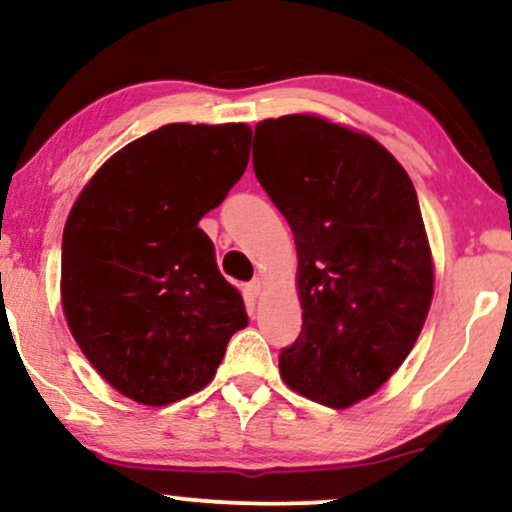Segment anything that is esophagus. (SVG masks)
Instances as JSON below:
<instances>
[{"instance_id": "1", "label": "esophagus", "mask_w": 512, "mask_h": 512, "mask_svg": "<svg viewBox=\"0 0 512 512\" xmlns=\"http://www.w3.org/2000/svg\"><path fill=\"white\" fill-rule=\"evenodd\" d=\"M263 287H265V282L261 280V277H256V280L249 282L247 289H249L251 296H258V294H261V291H263Z\"/></svg>"}]
</instances>
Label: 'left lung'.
<instances>
[{"label": "left lung", "mask_w": 512, "mask_h": 512, "mask_svg": "<svg viewBox=\"0 0 512 512\" xmlns=\"http://www.w3.org/2000/svg\"><path fill=\"white\" fill-rule=\"evenodd\" d=\"M254 174L294 232L301 334L284 383L331 409L374 395L414 348L433 258L414 183L367 134L315 115L256 124Z\"/></svg>", "instance_id": "1"}]
</instances>
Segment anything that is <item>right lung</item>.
<instances>
[{"label":"right lung","mask_w":512,"mask_h":512,"mask_svg":"<svg viewBox=\"0 0 512 512\" xmlns=\"http://www.w3.org/2000/svg\"><path fill=\"white\" fill-rule=\"evenodd\" d=\"M247 124H167L115 152L63 230L61 296L86 360L131 400L164 407L214 378L244 301L199 218L249 162Z\"/></svg>","instance_id":"add662e5"}]
</instances>
